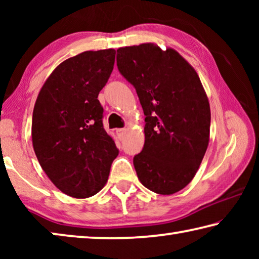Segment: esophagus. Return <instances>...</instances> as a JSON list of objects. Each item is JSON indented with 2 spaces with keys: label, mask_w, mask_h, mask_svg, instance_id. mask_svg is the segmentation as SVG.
<instances>
[{
  "label": "esophagus",
  "mask_w": 259,
  "mask_h": 259,
  "mask_svg": "<svg viewBox=\"0 0 259 259\" xmlns=\"http://www.w3.org/2000/svg\"><path fill=\"white\" fill-rule=\"evenodd\" d=\"M124 134H125V129H123V128H122V129H116V135L119 136V138L123 137Z\"/></svg>",
  "instance_id": "34e87169"
}]
</instances>
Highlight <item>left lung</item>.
I'll list each match as a JSON object with an SVG mask.
<instances>
[{"mask_svg":"<svg viewBox=\"0 0 259 259\" xmlns=\"http://www.w3.org/2000/svg\"><path fill=\"white\" fill-rule=\"evenodd\" d=\"M116 51L117 69L134 85L146 115L136 172L150 191L174 194L195 176L207 151V95L194 68L174 49L144 43Z\"/></svg>","mask_w":259,"mask_h":259,"instance_id":"1","label":"left lung"}]
</instances>
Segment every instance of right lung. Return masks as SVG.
<instances>
[{"mask_svg":"<svg viewBox=\"0 0 259 259\" xmlns=\"http://www.w3.org/2000/svg\"><path fill=\"white\" fill-rule=\"evenodd\" d=\"M114 61V49L85 51L63 61L35 103L34 152L56 187L73 198L97 194L119 155L104 129V108L98 100Z\"/></svg>","mask_w":259,"mask_h":259,"instance_id":"right-lung-1","label":"right lung"}]
</instances>
